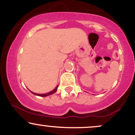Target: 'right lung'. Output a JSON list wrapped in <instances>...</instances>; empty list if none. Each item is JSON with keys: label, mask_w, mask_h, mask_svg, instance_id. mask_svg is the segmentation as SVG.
<instances>
[{"label": "right lung", "mask_w": 135, "mask_h": 135, "mask_svg": "<svg viewBox=\"0 0 135 135\" xmlns=\"http://www.w3.org/2000/svg\"><path fill=\"white\" fill-rule=\"evenodd\" d=\"M58 86H57L56 87L55 89H54V90L51 91V92H49V93H46V94H37V93H35L32 92V91H31V92H32V93H33V94H35V95L39 96V97H47V96L51 95V94H52L55 93L56 92V91L57 89H58Z\"/></svg>", "instance_id": "add662e5"}]
</instances>
